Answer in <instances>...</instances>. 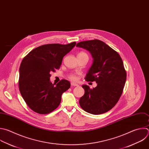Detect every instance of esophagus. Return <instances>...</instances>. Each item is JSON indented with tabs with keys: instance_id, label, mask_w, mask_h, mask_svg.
Masks as SVG:
<instances>
[{
	"instance_id": "34e87169",
	"label": "esophagus",
	"mask_w": 149,
	"mask_h": 149,
	"mask_svg": "<svg viewBox=\"0 0 149 149\" xmlns=\"http://www.w3.org/2000/svg\"><path fill=\"white\" fill-rule=\"evenodd\" d=\"M71 85L72 86H78V85L77 84H76L75 82H72L71 83Z\"/></svg>"
}]
</instances>
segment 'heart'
<instances>
[{"label":"heart","instance_id":"heart-1","mask_svg":"<svg viewBox=\"0 0 149 149\" xmlns=\"http://www.w3.org/2000/svg\"><path fill=\"white\" fill-rule=\"evenodd\" d=\"M84 55H87L84 52H80L78 53V56H84ZM69 78L71 79V80H75L77 79V77L74 74H71L69 75Z\"/></svg>","mask_w":149,"mask_h":149}]
</instances>
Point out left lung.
Returning <instances> with one entry per match:
<instances>
[{
	"mask_svg": "<svg viewBox=\"0 0 149 149\" xmlns=\"http://www.w3.org/2000/svg\"><path fill=\"white\" fill-rule=\"evenodd\" d=\"M76 46L91 53L93 62L85 79L97 83L93 89L82 85L85 93L80 98L79 105L88 113H104L115 107L122 93L126 80L122 60L116 51L101 40L81 41Z\"/></svg>",
	"mask_w": 149,
	"mask_h": 149,
	"instance_id": "1",
	"label": "left lung"
}]
</instances>
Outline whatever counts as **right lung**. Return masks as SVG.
<instances>
[{
	"label": "right lung",
	"mask_w": 149,
	"mask_h": 149,
	"mask_svg": "<svg viewBox=\"0 0 149 149\" xmlns=\"http://www.w3.org/2000/svg\"><path fill=\"white\" fill-rule=\"evenodd\" d=\"M49 44L39 46L22 60L19 68L20 92L29 107L40 114H47L60 104L63 93L70 82L62 79L56 85L50 81V73L60 68L63 57L75 46Z\"/></svg>",
	"instance_id": "1"
}]
</instances>
